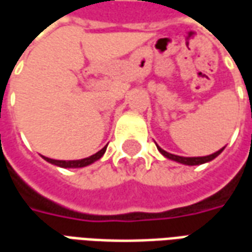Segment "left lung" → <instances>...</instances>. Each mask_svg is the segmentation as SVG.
<instances>
[{"mask_svg": "<svg viewBox=\"0 0 252 252\" xmlns=\"http://www.w3.org/2000/svg\"><path fill=\"white\" fill-rule=\"evenodd\" d=\"M159 150V153L162 154L163 157H166L167 159H171V160H175V162H178V163H182V164H188V166H195V164H202V163H206V162H211L212 159H215L216 157H219L220 154L222 153V150H219L216 151L215 154H212V155H206V157H193V158H186V157H178V155H174V154H170V153H166L164 150L157 146Z\"/></svg>", "mask_w": 252, "mask_h": 252, "instance_id": "obj_1", "label": "left lung"}]
</instances>
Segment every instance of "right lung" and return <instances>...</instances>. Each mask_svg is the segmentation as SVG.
Returning a JSON list of instances; mask_svg holds the SVG:
<instances>
[{
  "label": "right lung",
  "instance_id": "add662e5",
  "mask_svg": "<svg viewBox=\"0 0 252 252\" xmlns=\"http://www.w3.org/2000/svg\"><path fill=\"white\" fill-rule=\"evenodd\" d=\"M106 151V147H104L102 150H99L98 153H95L92 157L85 159H79V160H57V159L47 158V157H43L46 159L47 162L55 164V166H59V167H63V169H78V167H85V166H89V164L94 163L95 160H98L102 155Z\"/></svg>",
  "mask_w": 252,
  "mask_h": 252
}]
</instances>
